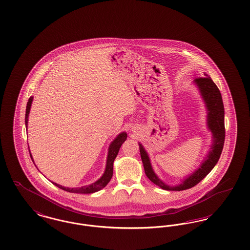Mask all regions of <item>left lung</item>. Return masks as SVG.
Returning <instances> with one entry per match:
<instances>
[{
	"label": "left lung",
	"mask_w": 250,
	"mask_h": 250,
	"mask_svg": "<svg viewBox=\"0 0 250 250\" xmlns=\"http://www.w3.org/2000/svg\"><path fill=\"white\" fill-rule=\"evenodd\" d=\"M195 83L200 88L201 94L206 103L208 109V126L212 131L214 136V143L212 145V151L207 156V159L202 163V166L197 169L191 176L186 179L181 185L176 187H169L164 184L160 179L155 175L150 159L147 153L143 149V145L140 144V152L143 160L145 174L155 185L165 190L181 191L186 190L198 185L202 179L214 168L217 163L225 142V124H224V105L222 96L219 89L215 85L212 79L205 74V77H201L195 80Z\"/></svg>",
	"instance_id": "left-lung-1"
}]
</instances>
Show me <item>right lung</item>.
<instances>
[{
    "label": "right lung",
    "instance_id": "right-lung-1",
    "mask_svg": "<svg viewBox=\"0 0 250 250\" xmlns=\"http://www.w3.org/2000/svg\"><path fill=\"white\" fill-rule=\"evenodd\" d=\"M33 102V97L31 96L28 100L27 103V107H26V114H25V125H26V128H27V125H28V116H29V112H30V108H31V105ZM126 133L123 132L118 135V137L111 143L109 149H108V155H107V166H106V170L103 174V176L99 179L98 181L95 182L94 184L90 185V186H86V187H82V188H64L62 187L56 183H53V185H55L56 187H58L61 189L62 190L67 191V192H71V193H82V194H90V193H94L96 191H99L102 188H104L108 182L110 181V179L112 177V173H113V162L115 157L118 155L120 148L122 146V144L125 143V141L126 140ZM31 158L33 160L32 155L30 153Z\"/></svg>",
    "mask_w": 250,
    "mask_h": 250
}]
</instances>
